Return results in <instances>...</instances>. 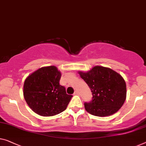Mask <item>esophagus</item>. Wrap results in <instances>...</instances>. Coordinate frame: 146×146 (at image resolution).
Segmentation results:
<instances>
[{"label":"esophagus","instance_id":"esophagus-1","mask_svg":"<svg viewBox=\"0 0 146 146\" xmlns=\"http://www.w3.org/2000/svg\"><path fill=\"white\" fill-rule=\"evenodd\" d=\"M74 94H75V95H79V92H78V91L76 90L75 92V93H74Z\"/></svg>","mask_w":146,"mask_h":146}]
</instances>
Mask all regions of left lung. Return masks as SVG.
Segmentation results:
<instances>
[{
  "instance_id": "1",
  "label": "left lung",
  "mask_w": 146,
  "mask_h": 146,
  "mask_svg": "<svg viewBox=\"0 0 146 146\" xmlns=\"http://www.w3.org/2000/svg\"><path fill=\"white\" fill-rule=\"evenodd\" d=\"M78 73L92 92V102L84 104L87 112L94 116L107 117L120 110L127 98L126 82L120 74L100 66Z\"/></svg>"
}]
</instances>
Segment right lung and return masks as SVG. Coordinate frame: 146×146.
Instances as JSON below:
<instances>
[{"instance_id": "1", "label": "right lung", "mask_w": 146, "mask_h": 146, "mask_svg": "<svg viewBox=\"0 0 146 146\" xmlns=\"http://www.w3.org/2000/svg\"><path fill=\"white\" fill-rule=\"evenodd\" d=\"M62 73L54 66L42 67L26 78L23 97L29 107L40 116L50 117L66 110L72 95L59 84Z\"/></svg>"}]
</instances>
